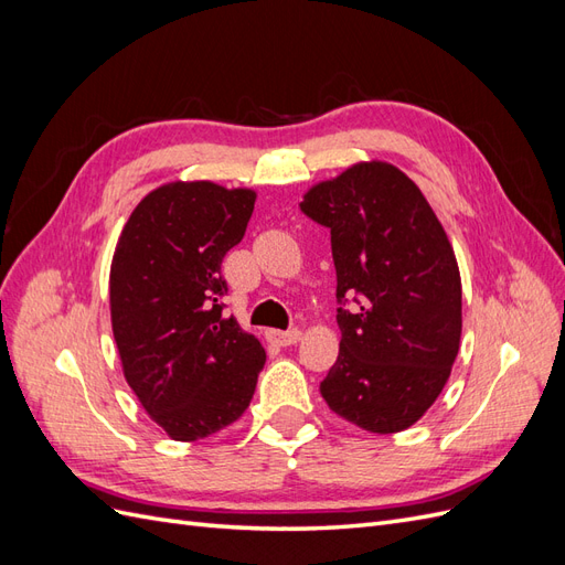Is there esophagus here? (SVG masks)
Listing matches in <instances>:
<instances>
[{"mask_svg":"<svg viewBox=\"0 0 565 565\" xmlns=\"http://www.w3.org/2000/svg\"><path fill=\"white\" fill-rule=\"evenodd\" d=\"M273 341H276L278 347H292V344H297V341L301 339V330H287V332H270L268 334Z\"/></svg>","mask_w":565,"mask_h":565,"instance_id":"34e87169","label":"esophagus"}]
</instances>
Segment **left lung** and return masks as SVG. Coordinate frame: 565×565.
Segmentation results:
<instances>
[{
    "label": "left lung",
    "mask_w": 565,
    "mask_h": 565,
    "mask_svg": "<svg viewBox=\"0 0 565 565\" xmlns=\"http://www.w3.org/2000/svg\"><path fill=\"white\" fill-rule=\"evenodd\" d=\"M301 212L332 235L339 355L320 393L370 434L424 417L450 380L461 337L455 249L417 183L384 160L355 162L303 193Z\"/></svg>",
    "instance_id": "left-lung-1"
}]
</instances>
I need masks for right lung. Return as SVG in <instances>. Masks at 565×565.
<instances>
[{"mask_svg":"<svg viewBox=\"0 0 565 565\" xmlns=\"http://www.w3.org/2000/svg\"><path fill=\"white\" fill-rule=\"evenodd\" d=\"M256 191L169 181L150 191L117 237L110 322L125 380L174 440L237 422L266 363L262 341L221 316V262L243 241Z\"/></svg>","mask_w":565,"mask_h":565,"instance_id":"right-lung-1","label":"right lung"}]
</instances>
